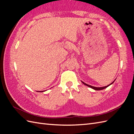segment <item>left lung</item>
I'll return each instance as SVG.
<instances>
[{
	"label": "left lung",
	"instance_id": "left-lung-1",
	"mask_svg": "<svg viewBox=\"0 0 134 134\" xmlns=\"http://www.w3.org/2000/svg\"><path fill=\"white\" fill-rule=\"evenodd\" d=\"M84 85H86V86H88V87H90V88H92V89H93V90H97V91H99V90H103V89H105V88H106L107 87H108V86H110L111 84H112V83H113V82H114V81H113V82L112 83H111L110 84H109V85H108V86H105V87H93V86H90V85H88V84H86V83H84V82H82Z\"/></svg>",
	"mask_w": 134,
	"mask_h": 134
}]
</instances>
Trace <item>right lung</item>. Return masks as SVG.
<instances>
[{
  "instance_id": "1",
  "label": "right lung",
  "mask_w": 134,
  "mask_h": 134,
  "mask_svg": "<svg viewBox=\"0 0 134 134\" xmlns=\"http://www.w3.org/2000/svg\"><path fill=\"white\" fill-rule=\"evenodd\" d=\"M42 92H43V91H42Z\"/></svg>"
}]
</instances>
